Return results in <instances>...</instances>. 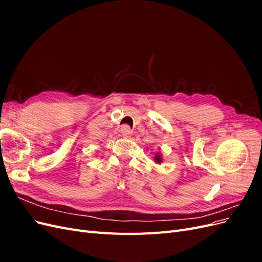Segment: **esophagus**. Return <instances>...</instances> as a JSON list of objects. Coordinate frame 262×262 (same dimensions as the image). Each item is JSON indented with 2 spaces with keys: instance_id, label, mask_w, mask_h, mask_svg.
Listing matches in <instances>:
<instances>
[{
  "instance_id": "obj_1",
  "label": "esophagus",
  "mask_w": 262,
  "mask_h": 262,
  "mask_svg": "<svg viewBox=\"0 0 262 262\" xmlns=\"http://www.w3.org/2000/svg\"><path fill=\"white\" fill-rule=\"evenodd\" d=\"M132 133V130L129 128V125H122L121 126V134L122 137H128Z\"/></svg>"
}]
</instances>
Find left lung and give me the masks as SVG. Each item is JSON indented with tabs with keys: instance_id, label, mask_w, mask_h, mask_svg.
I'll return each mask as SVG.
<instances>
[{
	"instance_id": "obj_1",
	"label": "left lung",
	"mask_w": 262,
	"mask_h": 262,
	"mask_svg": "<svg viewBox=\"0 0 262 262\" xmlns=\"http://www.w3.org/2000/svg\"><path fill=\"white\" fill-rule=\"evenodd\" d=\"M155 161H156L157 163H160V162L162 161V158H161V156H160V155H156V156H155Z\"/></svg>"
}]
</instances>
